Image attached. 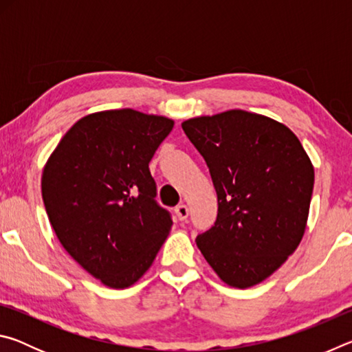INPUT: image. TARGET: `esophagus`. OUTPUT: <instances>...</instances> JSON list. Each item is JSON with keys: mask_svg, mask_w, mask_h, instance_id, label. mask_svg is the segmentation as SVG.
Returning <instances> with one entry per match:
<instances>
[{"mask_svg": "<svg viewBox=\"0 0 352 352\" xmlns=\"http://www.w3.org/2000/svg\"><path fill=\"white\" fill-rule=\"evenodd\" d=\"M175 214H177L178 220H182V222H183V220H186L188 216H189V208L186 205H178L175 208Z\"/></svg>", "mask_w": 352, "mask_h": 352, "instance_id": "obj_1", "label": "esophagus"}]
</instances>
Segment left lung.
I'll use <instances>...</instances> for the list:
<instances>
[{"instance_id": "8db88e82", "label": "left lung", "mask_w": 352, "mask_h": 352, "mask_svg": "<svg viewBox=\"0 0 352 352\" xmlns=\"http://www.w3.org/2000/svg\"><path fill=\"white\" fill-rule=\"evenodd\" d=\"M205 158L217 219L197 247L222 281L248 289L273 275L305 236L314 164L296 135L269 116L226 110L183 121Z\"/></svg>"}]
</instances>
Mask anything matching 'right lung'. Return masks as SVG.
I'll return each mask as SVG.
<instances>
[{
    "instance_id": "1",
    "label": "right lung",
    "mask_w": 352,
    "mask_h": 352,
    "mask_svg": "<svg viewBox=\"0 0 352 352\" xmlns=\"http://www.w3.org/2000/svg\"><path fill=\"white\" fill-rule=\"evenodd\" d=\"M172 129L174 119L133 109L90 113L43 168L41 195L58 242L110 289L140 281L170 231L148 162Z\"/></svg>"
}]
</instances>
